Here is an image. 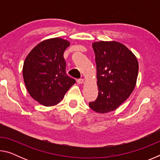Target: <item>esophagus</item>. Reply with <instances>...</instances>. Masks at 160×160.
Wrapping results in <instances>:
<instances>
[{"label": "esophagus", "instance_id": "34e87169", "mask_svg": "<svg viewBox=\"0 0 160 160\" xmlns=\"http://www.w3.org/2000/svg\"><path fill=\"white\" fill-rule=\"evenodd\" d=\"M77 82L78 84H83L84 82H85V80H84L83 78H80V79H78L77 80Z\"/></svg>", "mask_w": 160, "mask_h": 160}]
</instances>
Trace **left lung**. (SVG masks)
I'll list each match as a JSON object with an SVG mask.
<instances>
[{
  "label": "left lung",
  "mask_w": 160,
  "mask_h": 160,
  "mask_svg": "<svg viewBox=\"0 0 160 160\" xmlns=\"http://www.w3.org/2000/svg\"><path fill=\"white\" fill-rule=\"evenodd\" d=\"M95 53L98 97L89 103L99 113L113 112L133 91L138 74L136 56L125 45L116 41L92 43Z\"/></svg>",
  "instance_id": "obj_1"
}]
</instances>
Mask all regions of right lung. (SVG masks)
Segmentation results:
<instances>
[{
	"label": "right lung",
	"instance_id": "right-lung-1",
	"mask_svg": "<svg viewBox=\"0 0 160 160\" xmlns=\"http://www.w3.org/2000/svg\"><path fill=\"white\" fill-rule=\"evenodd\" d=\"M70 44L59 37L44 40L32 48L24 61L22 75L27 90L43 106L58 104L75 83L66 73L63 53Z\"/></svg>",
	"mask_w": 160,
	"mask_h": 160
}]
</instances>
